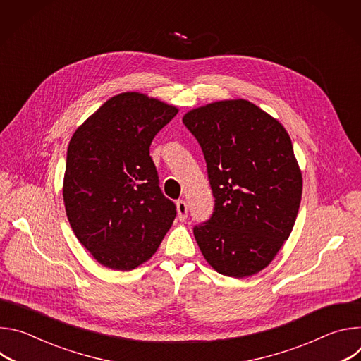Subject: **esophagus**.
Listing matches in <instances>:
<instances>
[{
  "label": "esophagus",
  "mask_w": 361,
  "mask_h": 361,
  "mask_svg": "<svg viewBox=\"0 0 361 361\" xmlns=\"http://www.w3.org/2000/svg\"><path fill=\"white\" fill-rule=\"evenodd\" d=\"M177 213H178V219L181 221H184L187 219V202L184 200L177 201Z\"/></svg>",
  "instance_id": "obj_1"
}]
</instances>
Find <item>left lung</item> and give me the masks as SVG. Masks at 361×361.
I'll return each instance as SVG.
<instances>
[{
    "label": "left lung",
    "instance_id": "left-lung-1",
    "mask_svg": "<svg viewBox=\"0 0 361 361\" xmlns=\"http://www.w3.org/2000/svg\"><path fill=\"white\" fill-rule=\"evenodd\" d=\"M183 123L201 145L214 212L194 227L207 263L243 279L266 269L290 237L302 177L286 128L247 99L188 111Z\"/></svg>",
    "mask_w": 361,
    "mask_h": 361
}]
</instances>
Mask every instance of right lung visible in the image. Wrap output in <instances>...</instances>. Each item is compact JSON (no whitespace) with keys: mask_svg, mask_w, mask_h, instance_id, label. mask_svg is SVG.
I'll use <instances>...</instances> for the list:
<instances>
[{"mask_svg":"<svg viewBox=\"0 0 361 361\" xmlns=\"http://www.w3.org/2000/svg\"><path fill=\"white\" fill-rule=\"evenodd\" d=\"M178 109L141 92L111 97L73 134L63 184L70 226L104 267L149 260L176 219L149 157L156 134Z\"/></svg>","mask_w":361,"mask_h":361,"instance_id":"right-lung-1","label":"right lung"}]
</instances>
